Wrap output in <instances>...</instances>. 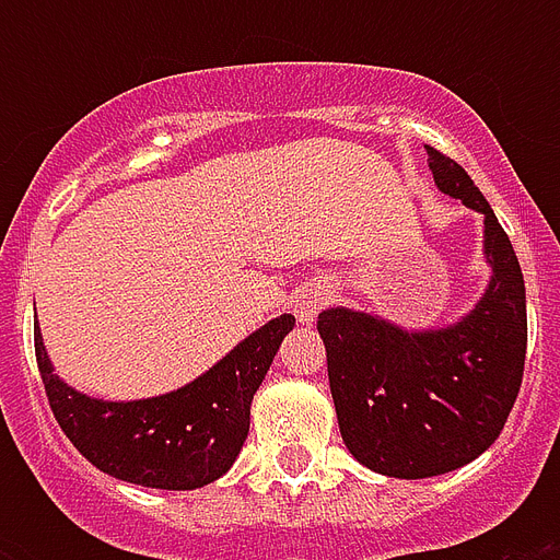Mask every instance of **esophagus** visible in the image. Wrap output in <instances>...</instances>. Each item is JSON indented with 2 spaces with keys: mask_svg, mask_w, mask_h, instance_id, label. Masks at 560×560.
Masks as SVG:
<instances>
[{
  "mask_svg": "<svg viewBox=\"0 0 560 560\" xmlns=\"http://www.w3.org/2000/svg\"><path fill=\"white\" fill-rule=\"evenodd\" d=\"M328 305V290L325 284H307L293 299V311H296L299 323H314L316 314Z\"/></svg>",
  "mask_w": 560,
  "mask_h": 560,
  "instance_id": "obj_1",
  "label": "esophagus"
}]
</instances>
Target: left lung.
<instances>
[{
    "mask_svg": "<svg viewBox=\"0 0 560 560\" xmlns=\"http://www.w3.org/2000/svg\"><path fill=\"white\" fill-rule=\"evenodd\" d=\"M427 156L439 191L486 214L491 281L477 307L430 331L349 307L323 311L316 323L342 442L360 465L398 479L439 477L486 453L526 363V284L512 241L459 162L430 144Z\"/></svg>",
    "mask_w": 560,
    "mask_h": 560,
    "instance_id": "obj_1",
    "label": "left lung"
}]
</instances>
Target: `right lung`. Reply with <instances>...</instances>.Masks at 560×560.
Wrapping results in <instances>:
<instances>
[{"label":"right lung","mask_w":560,"mask_h":560,"mask_svg":"<svg viewBox=\"0 0 560 560\" xmlns=\"http://www.w3.org/2000/svg\"><path fill=\"white\" fill-rule=\"evenodd\" d=\"M293 323L290 314L270 319L183 389L118 404L66 386L51 372L39 328L34 351L57 424L95 468L144 488L191 491L232 468L249 433L253 395Z\"/></svg>","instance_id":"obj_1"}]
</instances>
